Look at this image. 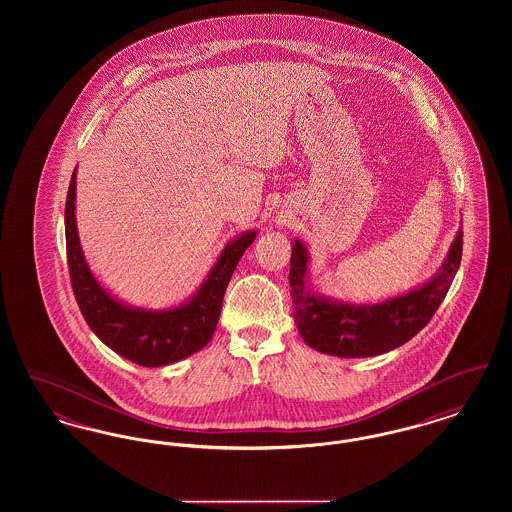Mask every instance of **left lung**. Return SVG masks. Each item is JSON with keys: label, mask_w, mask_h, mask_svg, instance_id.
<instances>
[{"label": "left lung", "mask_w": 512, "mask_h": 512, "mask_svg": "<svg viewBox=\"0 0 512 512\" xmlns=\"http://www.w3.org/2000/svg\"><path fill=\"white\" fill-rule=\"evenodd\" d=\"M463 257V230L457 232L447 261L434 280L378 305H345L309 292L307 249L299 240L290 259L295 322L301 338L320 353L334 357H374L414 338L438 311Z\"/></svg>", "instance_id": "left-lung-1"}]
</instances>
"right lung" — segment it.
<instances>
[{"label": "right lung", "mask_w": 512, "mask_h": 512, "mask_svg": "<svg viewBox=\"0 0 512 512\" xmlns=\"http://www.w3.org/2000/svg\"><path fill=\"white\" fill-rule=\"evenodd\" d=\"M76 171L65 203L67 263L74 297L84 320L105 345L140 366H165L205 347L217 328L226 286L257 232H245L220 253L215 268L194 297L169 311L130 309L113 299L86 265L74 222Z\"/></svg>", "instance_id": "obj_1"}]
</instances>
